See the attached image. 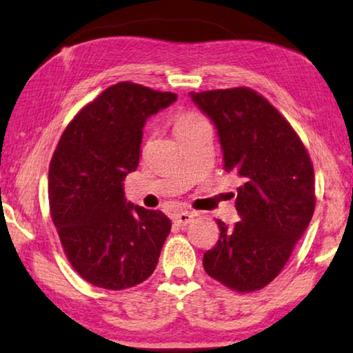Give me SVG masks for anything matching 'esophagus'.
I'll list each match as a JSON object with an SVG mask.
<instances>
[{
  "mask_svg": "<svg viewBox=\"0 0 353 353\" xmlns=\"http://www.w3.org/2000/svg\"><path fill=\"white\" fill-rule=\"evenodd\" d=\"M194 221V214L189 211H181V212H176L175 216H173V223L176 225V227H186L190 222Z\"/></svg>",
  "mask_w": 353,
  "mask_h": 353,
  "instance_id": "34e87169",
  "label": "esophagus"
}]
</instances>
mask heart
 I'll use <instances>...</instances> for the list:
<instances>
[{
  "mask_svg": "<svg viewBox=\"0 0 353 353\" xmlns=\"http://www.w3.org/2000/svg\"><path fill=\"white\" fill-rule=\"evenodd\" d=\"M201 123H205V120L200 117L199 114L195 112H183V114H178V117L175 119V132L176 136L184 134V132H188L190 130L197 128Z\"/></svg>",
  "mask_w": 353,
  "mask_h": 353,
  "instance_id": "b5f03b06",
  "label": "heart"
}]
</instances>
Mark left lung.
I'll list each match as a JSON object with an SVG mask.
<instances>
[{"mask_svg": "<svg viewBox=\"0 0 353 353\" xmlns=\"http://www.w3.org/2000/svg\"><path fill=\"white\" fill-rule=\"evenodd\" d=\"M214 123L223 169L236 173L233 228L217 221L221 236L205 252L212 279L238 292L258 291L281 272L314 212V170L290 122L248 88L190 92Z\"/></svg>", "mask_w": 353, "mask_h": 353, "instance_id": "left-lung-1", "label": "left lung"}]
</instances>
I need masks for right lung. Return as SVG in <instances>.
Returning a JSON list of instances; mask_svg holds the SVG:
<instances>
[{
  "label": "right lung",
  "mask_w": 353,
  "mask_h": 353,
  "mask_svg": "<svg viewBox=\"0 0 353 353\" xmlns=\"http://www.w3.org/2000/svg\"><path fill=\"white\" fill-rule=\"evenodd\" d=\"M176 94L117 83L74 115L48 172L51 217L73 269L90 285L126 290L158 264L172 222L125 199L123 180L141 158L147 119Z\"/></svg>",
  "instance_id": "1"
}]
</instances>
